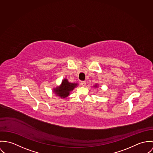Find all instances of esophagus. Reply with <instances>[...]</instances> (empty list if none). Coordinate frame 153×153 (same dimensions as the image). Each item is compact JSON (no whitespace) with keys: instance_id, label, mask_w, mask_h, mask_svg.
<instances>
[{"instance_id":"esophagus-1","label":"esophagus","mask_w":153,"mask_h":153,"mask_svg":"<svg viewBox=\"0 0 153 153\" xmlns=\"http://www.w3.org/2000/svg\"><path fill=\"white\" fill-rule=\"evenodd\" d=\"M80 85H81L82 86L85 87V85H86V83H85V81H82V82H81Z\"/></svg>"}]
</instances>
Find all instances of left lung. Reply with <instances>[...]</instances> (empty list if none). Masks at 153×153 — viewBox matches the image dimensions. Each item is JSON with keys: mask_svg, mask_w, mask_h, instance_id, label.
<instances>
[{"mask_svg": "<svg viewBox=\"0 0 153 153\" xmlns=\"http://www.w3.org/2000/svg\"><path fill=\"white\" fill-rule=\"evenodd\" d=\"M95 87H97V86H96H96H95Z\"/></svg>", "mask_w": 153, "mask_h": 153, "instance_id": "obj_1", "label": "left lung"}]
</instances>
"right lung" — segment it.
<instances>
[{
  "label": "right lung",
  "instance_id": "add662e5",
  "mask_svg": "<svg viewBox=\"0 0 153 153\" xmlns=\"http://www.w3.org/2000/svg\"><path fill=\"white\" fill-rule=\"evenodd\" d=\"M77 83H71L68 82L67 79H64L62 81L61 85L57 87L54 90L57 96L60 97L61 98H65L68 96L70 94V91L73 90L74 88L77 86Z\"/></svg>",
  "mask_w": 153,
  "mask_h": 153
}]
</instances>
